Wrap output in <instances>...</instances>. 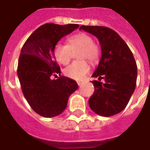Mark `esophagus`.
Segmentation results:
<instances>
[{
	"mask_svg": "<svg viewBox=\"0 0 150 150\" xmlns=\"http://www.w3.org/2000/svg\"><path fill=\"white\" fill-rule=\"evenodd\" d=\"M77 83H78V85H79V86H80V85L82 84V82H81V81H78V82H77Z\"/></svg>",
	"mask_w": 150,
	"mask_h": 150,
	"instance_id": "esophagus-1",
	"label": "esophagus"
}]
</instances>
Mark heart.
<instances>
[{"label":"heart","instance_id":"obj_1","mask_svg":"<svg viewBox=\"0 0 150 150\" xmlns=\"http://www.w3.org/2000/svg\"><path fill=\"white\" fill-rule=\"evenodd\" d=\"M79 50L76 57L78 59H88L90 62H95L99 57V50L94 43L92 37L87 33H77L68 38V44L62 42H57L54 47V56L59 63L67 65L72 57V52ZM90 70L88 63L85 60L74 62L64 70L67 77L76 80H81Z\"/></svg>","mask_w":150,"mask_h":150}]
</instances>
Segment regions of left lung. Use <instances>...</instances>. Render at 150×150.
I'll list each match as a JSON object with an SVG mask.
<instances>
[{"label": "left lung", "instance_id": "8db88e82", "mask_svg": "<svg viewBox=\"0 0 150 150\" xmlns=\"http://www.w3.org/2000/svg\"><path fill=\"white\" fill-rule=\"evenodd\" d=\"M98 39L102 57L92 77L103 79V83L93 80L94 92L88 100L90 108L103 117L121 112L134 93L137 66L133 54L117 33L103 26H80Z\"/></svg>", "mask_w": 150, "mask_h": 150}]
</instances>
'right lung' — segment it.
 I'll return each instance as SVG.
<instances>
[{"mask_svg": "<svg viewBox=\"0 0 150 150\" xmlns=\"http://www.w3.org/2000/svg\"><path fill=\"white\" fill-rule=\"evenodd\" d=\"M78 27L75 24H43L28 37L21 49L17 68L21 89L32 109L42 117L62 113L70 95L78 88L71 78L52 79L62 73L54 56L55 46Z\"/></svg>", "mask_w": 150, "mask_h": 150, "instance_id": "obj_1", "label": "right lung"}]
</instances>
